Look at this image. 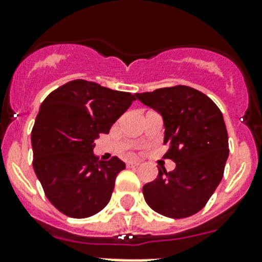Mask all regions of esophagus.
I'll list each match as a JSON object with an SVG mask.
<instances>
[{
	"mask_svg": "<svg viewBox=\"0 0 262 262\" xmlns=\"http://www.w3.org/2000/svg\"><path fill=\"white\" fill-rule=\"evenodd\" d=\"M126 166L129 168H135V167H139L140 163H139V162H133V160H130V162H127Z\"/></svg>",
	"mask_w": 262,
	"mask_h": 262,
	"instance_id": "1",
	"label": "esophagus"
}]
</instances>
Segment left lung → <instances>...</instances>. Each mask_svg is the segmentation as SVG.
I'll return each instance as SVG.
<instances>
[{"mask_svg":"<svg viewBox=\"0 0 262 262\" xmlns=\"http://www.w3.org/2000/svg\"><path fill=\"white\" fill-rule=\"evenodd\" d=\"M164 121V159L175 170L159 168L155 181L143 187L144 199L160 215L183 219L207 205L224 174L228 135L223 114L207 95L186 85L136 94Z\"/></svg>","mask_w":262,"mask_h":262,"instance_id":"1","label":"left lung"}]
</instances>
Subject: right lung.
Listing matches in <instances>:
<instances>
[{
  "label": "right lung",
  "mask_w": 262,
  "mask_h": 262,
  "mask_svg": "<svg viewBox=\"0 0 262 262\" xmlns=\"http://www.w3.org/2000/svg\"><path fill=\"white\" fill-rule=\"evenodd\" d=\"M136 100L135 95L73 80L43 100L31 132L35 174L59 212L75 219L106 207L115 178L125 168L117 156L108 162L94 155L95 140Z\"/></svg>",
  "instance_id": "obj_1"
}]
</instances>
